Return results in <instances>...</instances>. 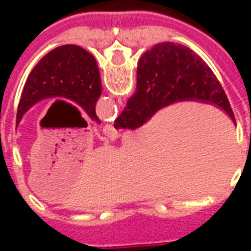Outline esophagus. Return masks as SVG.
Wrapping results in <instances>:
<instances>
[{
    "label": "esophagus",
    "instance_id": "obj_1",
    "mask_svg": "<svg viewBox=\"0 0 251 251\" xmlns=\"http://www.w3.org/2000/svg\"><path fill=\"white\" fill-rule=\"evenodd\" d=\"M103 134L107 141H114V140L118 138V131H117V129L113 125H104Z\"/></svg>",
    "mask_w": 251,
    "mask_h": 251
}]
</instances>
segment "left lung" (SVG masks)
<instances>
[{
  "instance_id": "left-lung-1",
  "label": "left lung",
  "mask_w": 251,
  "mask_h": 251,
  "mask_svg": "<svg viewBox=\"0 0 251 251\" xmlns=\"http://www.w3.org/2000/svg\"><path fill=\"white\" fill-rule=\"evenodd\" d=\"M102 93L97 60L80 47H57L37 63L25 82L21 94L16 125L28 110L47 98L71 99L95 122L100 121L95 113L97 100Z\"/></svg>"
}]
</instances>
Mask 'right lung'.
<instances>
[{
    "mask_svg": "<svg viewBox=\"0 0 251 251\" xmlns=\"http://www.w3.org/2000/svg\"><path fill=\"white\" fill-rule=\"evenodd\" d=\"M181 100L215 104L235 122L225 90L210 67L181 44H156L140 59L136 93L115 120L114 127L137 129L160 109Z\"/></svg>",
    "mask_w": 251,
    "mask_h": 251,
    "instance_id": "right-lung-1",
    "label": "right lung"
}]
</instances>
